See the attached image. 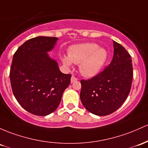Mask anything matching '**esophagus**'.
Instances as JSON below:
<instances>
[{
	"label": "esophagus",
	"mask_w": 148,
	"mask_h": 148,
	"mask_svg": "<svg viewBox=\"0 0 148 148\" xmlns=\"http://www.w3.org/2000/svg\"><path fill=\"white\" fill-rule=\"evenodd\" d=\"M77 79L76 77H74V76H72V77H71V83H74L77 82Z\"/></svg>",
	"instance_id": "34e87169"
}]
</instances>
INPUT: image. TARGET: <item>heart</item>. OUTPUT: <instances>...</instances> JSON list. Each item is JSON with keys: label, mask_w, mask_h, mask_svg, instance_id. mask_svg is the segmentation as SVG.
Instances as JSON below:
<instances>
[{"label": "heart", "mask_w": 148, "mask_h": 148, "mask_svg": "<svg viewBox=\"0 0 148 148\" xmlns=\"http://www.w3.org/2000/svg\"><path fill=\"white\" fill-rule=\"evenodd\" d=\"M108 58V52L93 43H84L71 45L68 49V56H61L60 59L66 67L72 63L79 64V69L84 77L90 78L100 72Z\"/></svg>", "instance_id": "1"}]
</instances>
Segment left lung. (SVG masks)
<instances>
[{"mask_svg":"<svg viewBox=\"0 0 148 148\" xmlns=\"http://www.w3.org/2000/svg\"><path fill=\"white\" fill-rule=\"evenodd\" d=\"M111 63L101 73L88 80H82L80 99L88 112L106 116L117 110L129 95L133 79L131 56L113 40Z\"/></svg>","mask_w":148,"mask_h":148,"instance_id":"8db88e82","label":"left lung"}]
</instances>
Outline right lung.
I'll use <instances>...</instances> for the list:
<instances>
[{"mask_svg": "<svg viewBox=\"0 0 148 148\" xmlns=\"http://www.w3.org/2000/svg\"><path fill=\"white\" fill-rule=\"evenodd\" d=\"M57 37L37 36L21 45L14 54L10 72L12 92L29 112L46 116L58 108L63 92L70 84L71 74L62 73L48 52Z\"/></svg>", "mask_w": 148, "mask_h": 148, "instance_id": "add662e5", "label": "right lung"}]
</instances>
